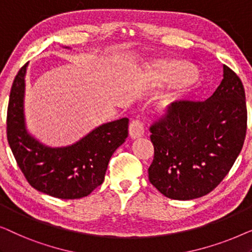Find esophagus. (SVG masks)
<instances>
[{"instance_id":"34e87169","label":"esophagus","mask_w":252,"mask_h":252,"mask_svg":"<svg viewBox=\"0 0 252 252\" xmlns=\"http://www.w3.org/2000/svg\"><path fill=\"white\" fill-rule=\"evenodd\" d=\"M128 133H129V136L132 137V139H139V137L143 136V134H144L143 124L139 122V120H133V122L129 124Z\"/></svg>"}]
</instances>
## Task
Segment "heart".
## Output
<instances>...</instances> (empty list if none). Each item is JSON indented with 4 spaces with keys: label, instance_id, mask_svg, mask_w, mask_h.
I'll return each instance as SVG.
<instances>
[{
    "label": "heart",
    "instance_id": "obj_1",
    "mask_svg": "<svg viewBox=\"0 0 252 252\" xmlns=\"http://www.w3.org/2000/svg\"><path fill=\"white\" fill-rule=\"evenodd\" d=\"M198 77L194 64L184 60H159L148 65L142 74V81L151 87H175L190 84ZM190 91L172 93L164 96L158 104V111L163 116H173L191 101Z\"/></svg>",
    "mask_w": 252,
    "mask_h": 252
}]
</instances>
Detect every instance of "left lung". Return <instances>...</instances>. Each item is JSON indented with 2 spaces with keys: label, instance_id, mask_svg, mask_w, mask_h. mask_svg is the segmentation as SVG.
Instances as JSON below:
<instances>
[{
  "label": "left lung",
  "instance_id": "8db88e82",
  "mask_svg": "<svg viewBox=\"0 0 252 252\" xmlns=\"http://www.w3.org/2000/svg\"><path fill=\"white\" fill-rule=\"evenodd\" d=\"M155 156L149 181L179 201L202 197L226 177L247 133L246 93L241 79L223 65V79L205 102H189L150 127Z\"/></svg>",
  "mask_w": 252,
  "mask_h": 252
}]
</instances>
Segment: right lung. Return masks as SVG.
Wrapping results in <instances>:
<instances>
[{
	"label": "right lung",
	"instance_id": "add662e5",
	"mask_svg": "<svg viewBox=\"0 0 252 252\" xmlns=\"http://www.w3.org/2000/svg\"><path fill=\"white\" fill-rule=\"evenodd\" d=\"M27 65L19 70L10 92L6 136L13 156L36 190L62 199L85 197L104 181L110 158L128 135V118L99 125L71 146H46L26 128Z\"/></svg>",
	"mask_w": 252,
	"mask_h": 252
}]
</instances>
